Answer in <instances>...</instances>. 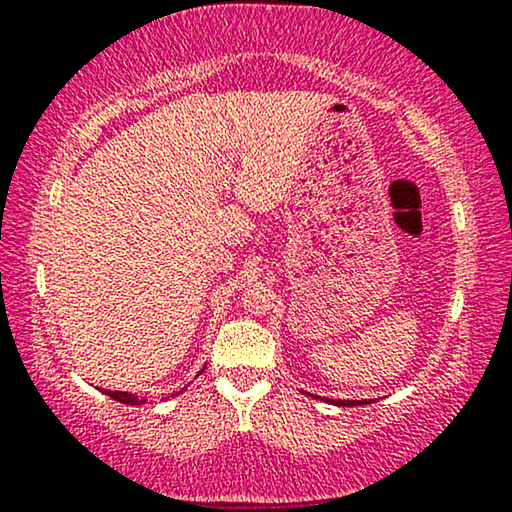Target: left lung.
Here are the masks:
<instances>
[{"instance_id": "8db88e82", "label": "left lung", "mask_w": 512, "mask_h": 512, "mask_svg": "<svg viewBox=\"0 0 512 512\" xmlns=\"http://www.w3.org/2000/svg\"><path fill=\"white\" fill-rule=\"evenodd\" d=\"M331 403H335V405H363L368 401H331Z\"/></svg>"}]
</instances>
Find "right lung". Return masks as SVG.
Here are the masks:
<instances>
[{
  "instance_id": "1",
  "label": "right lung",
  "mask_w": 512,
  "mask_h": 512,
  "mask_svg": "<svg viewBox=\"0 0 512 512\" xmlns=\"http://www.w3.org/2000/svg\"><path fill=\"white\" fill-rule=\"evenodd\" d=\"M104 394L111 396L118 403H128V405H142V403H146L144 398H139L135 394H128V391H104Z\"/></svg>"
}]
</instances>
